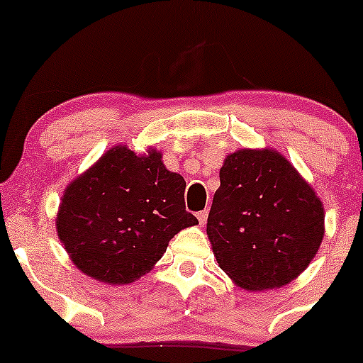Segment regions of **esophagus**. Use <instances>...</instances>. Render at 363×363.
<instances>
[{"label":"esophagus","mask_w":363,"mask_h":363,"mask_svg":"<svg viewBox=\"0 0 363 363\" xmlns=\"http://www.w3.org/2000/svg\"><path fill=\"white\" fill-rule=\"evenodd\" d=\"M196 218H199L200 225H205V221H207V211L199 212V214H196Z\"/></svg>","instance_id":"1"}]
</instances>
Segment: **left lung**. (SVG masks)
<instances>
[{
  "instance_id": "obj_1",
  "label": "left lung",
  "mask_w": 363,
  "mask_h": 363,
  "mask_svg": "<svg viewBox=\"0 0 363 363\" xmlns=\"http://www.w3.org/2000/svg\"><path fill=\"white\" fill-rule=\"evenodd\" d=\"M207 219L219 267L247 291L290 284L309 267L325 235L323 202L274 149L225 158Z\"/></svg>"
}]
</instances>
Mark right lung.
I'll list each match as a JSON object with an SVG mask.
<instances>
[{"label":"right lung","mask_w":363,"mask_h":363,"mask_svg":"<svg viewBox=\"0 0 363 363\" xmlns=\"http://www.w3.org/2000/svg\"><path fill=\"white\" fill-rule=\"evenodd\" d=\"M163 155L113 145L65 189L56 230L69 259L86 276L130 284L151 272L175 233L199 225L186 211L182 175Z\"/></svg>","instance_id":"obj_1"}]
</instances>
